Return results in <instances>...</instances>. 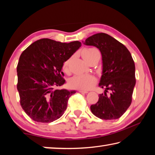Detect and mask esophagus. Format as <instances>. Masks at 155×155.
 <instances>
[{"mask_svg":"<svg viewBox=\"0 0 155 155\" xmlns=\"http://www.w3.org/2000/svg\"><path fill=\"white\" fill-rule=\"evenodd\" d=\"M78 92H80L81 94H87L88 93L87 91H84V90H78Z\"/></svg>","mask_w":155,"mask_h":155,"instance_id":"obj_1","label":"esophagus"}]
</instances>
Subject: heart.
<instances>
[{"instance_id":"obj_1","label":"heart","mask_w":155,"mask_h":155,"mask_svg":"<svg viewBox=\"0 0 155 155\" xmlns=\"http://www.w3.org/2000/svg\"><path fill=\"white\" fill-rule=\"evenodd\" d=\"M98 52L96 49L89 48L81 51V56L86 62L89 63L93 57ZM70 59H67L62 65L63 71L65 73L69 72ZM97 83V79L92 75H77L70 78L68 81V85L72 89L80 90H89L95 86Z\"/></svg>"}]
</instances>
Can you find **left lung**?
I'll return each mask as SVG.
<instances>
[{"label": "left lung", "mask_w": 155, "mask_h": 155, "mask_svg": "<svg viewBox=\"0 0 155 155\" xmlns=\"http://www.w3.org/2000/svg\"><path fill=\"white\" fill-rule=\"evenodd\" d=\"M85 45L98 48L103 58V75L99 86L104 88L92 114L103 120L120 118L130 105L135 79V63L124 44L108 34L99 33L85 40ZM110 91L109 95L106 94Z\"/></svg>", "instance_id": "1"}]
</instances>
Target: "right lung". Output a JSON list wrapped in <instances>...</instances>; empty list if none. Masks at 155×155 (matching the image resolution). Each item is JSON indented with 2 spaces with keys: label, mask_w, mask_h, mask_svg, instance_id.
<instances>
[{
  "label": "right lung",
  "mask_w": 155,
  "mask_h": 155,
  "mask_svg": "<svg viewBox=\"0 0 155 155\" xmlns=\"http://www.w3.org/2000/svg\"><path fill=\"white\" fill-rule=\"evenodd\" d=\"M81 46L78 41L63 43L44 38L22 52L17 65V89L21 107L34 121L49 123L64 114L75 91L55 88L65 81L64 62Z\"/></svg>",
  "instance_id": "right-lung-1"
}]
</instances>
